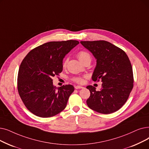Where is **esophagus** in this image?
Returning <instances> with one entry per match:
<instances>
[{"label": "esophagus", "mask_w": 149, "mask_h": 149, "mask_svg": "<svg viewBox=\"0 0 149 149\" xmlns=\"http://www.w3.org/2000/svg\"><path fill=\"white\" fill-rule=\"evenodd\" d=\"M75 88L76 89H83V86H81L77 85V86H75Z\"/></svg>", "instance_id": "obj_1"}]
</instances>
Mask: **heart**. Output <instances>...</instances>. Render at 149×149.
Wrapping results in <instances>:
<instances>
[{
	"label": "heart",
	"mask_w": 149,
	"mask_h": 149,
	"mask_svg": "<svg viewBox=\"0 0 149 149\" xmlns=\"http://www.w3.org/2000/svg\"><path fill=\"white\" fill-rule=\"evenodd\" d=\"M77 57H78V58L81 63H83L84 61L88 59H89L91 60V55L88 52H87L83 51V50H81L77 53ZM68 62V58H66L64 60V61L63 62L62 66L63 68H65ZM72 80L77 83H80V84H81L84 82V79L81 77H74V78H73Z\"/></svg>",
	"instance_id": "1"
}]
</instances>
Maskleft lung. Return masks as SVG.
I'll use <instances>...</instances> for the list:
<instances>
[{
    "label": "left lung",
    "instance_id": "1",
    "mask_svg": "<svg viewBox=\"0 0 149 149\" xmlns=\"http://www.w3.org/2000/svg\"><path fill=\"white\" fill-rule=\"evenodd\" d=\"M97 60L92 79L102 82V88L89 85L88 107L102 114L113 113L125 104L133 88L132 66L125 52L106 41H81Z\"/></svg>",
    "mask_w": 149,
    "mask_h": 149
}]
</instances>
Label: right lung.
<instances>
[{"label":"right lung","mask_w":149,"mask_h":149,"mask_svg":"<svg viewBox=\"0 0 149 149\" xmlns=\"http://www.w3.org/2000/svg\"><path fill=\"white\" fill-rule=\"evenodd\" d=\"M79 42L51 41L32 49L22 60L17 75V90L29 110L41 118L54 116L66 108L74 88L56 89L52 78L63 70V60Z\"/></svg>","instance_id":"right-lung-1"}]
</instances>
